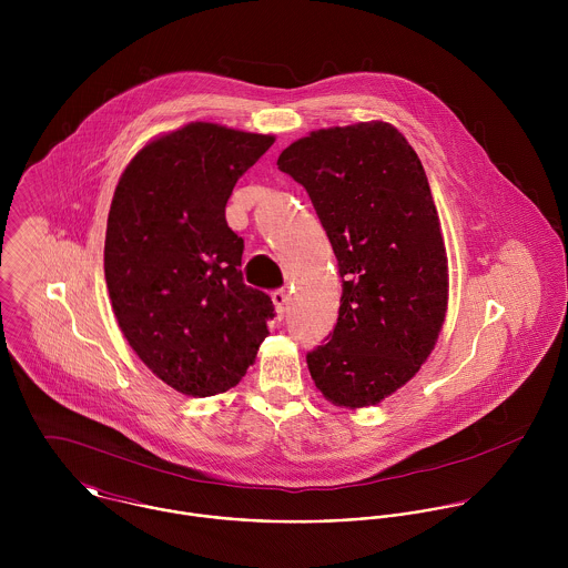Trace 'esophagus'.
I'll list each match as a JSON object with an SVG mask.
<instances>
[{"mask_svg":"<svg viewBox=\"0 0 568 568\" xmlns=\"http://www.w3.org/2000/svg\"><path fill=\"white\" fill-rule=\"evenodd\" d=\"M271 300H273V304H275V308H277V317L282 320V317H284V311H286V304H288V291H286V288H275V291L271 293Z\"/></svg>","mask_w":568,"mask_h":568,"instance_id":"34e87169","label":"esophagus"}]
</instances>
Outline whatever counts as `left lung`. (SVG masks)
I'll return each mask as SVG.
<instances>
[{
    "instance_id": "1",
    "label": "left lung",
    "mask_w": 568,
    "mask_h": 568,
    "mask_svg": "<svg viewBox=\"0 0 568 568\" xmlns=\"http://www.w3.org/2000/svg\"><path fill=\"white\" fill-rule=\"evenodd\" d=\"M277 168L302 183L343 280L334 329L306 354L317 389L369 406L408 383L446 317L448 262L426 172L387 122L315 131Z\"/></svg>"
}]
</instances>
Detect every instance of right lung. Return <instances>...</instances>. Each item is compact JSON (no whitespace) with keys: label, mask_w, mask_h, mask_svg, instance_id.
Instances as JSON below:
<instances>
[{"label":"right lung","mask_w":568,"mask_h":568,"mask_svg":"<svg viewBox=\"0 0 568 568\" xmlns=\"http://www.w3.org/2000/svg\"><path fill=\"white\" fill-rule=\"evenodd\" d=\"M271 135L194 122L144 146L115 187L104 241L111 306L129 345L165 385L216 396L241 383L275 317L243 282L234 185Z\"/></svg>","instance_id":"right-lung-1"}]
</instances>
